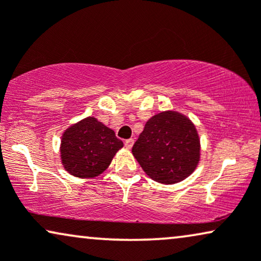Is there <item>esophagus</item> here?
Instances as JSON below:
<instances>
[{
    "label": "esophagus",
    "mask_w": 261,
    "mask_h": 261,
    "mask_svg": "<svg viewBox=\"0 0 261 261\" xmlns=\"http://www.w3.org/2000/svg\"><path fill=\"white\" fill-rule=\"evenodd\" d=\"M133 145H134L133 139H128V140L124 141V146H126L127 148H132L133 147Z\"/></svg>",
    "instance_id": "34e87169"
}]
</instances>
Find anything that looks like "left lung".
I'll use <instances>...</instances> for the list:
<instances>
[{
	"label": "left lung",
	"mask_w": 261,
	"mask_h": 261,
	"mask_svg": "<svg viewBox=\"0 0 261 261\" xmlns=\"http://www.w3.org/2000/svg\"><path fill=\"white\" fill-rule=\"evenodd\" d=\"M132 153L148 177L174 185L193 174L200 161V139L186 115L174 110L155 114L145 124Z\"/></svg>",
	"instance_id": "left-lung-1"
}]
</instances>
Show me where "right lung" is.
Wrapping results in <instances>:
<instances>
[{
	"mask_svg": "<svg viewBox=\"0 0 261 261\" xmlns=\"http://www.w3.org/2000/svg\"><path fill=\"white\" fill-rule=\"evenodd\" d=\"M123 143L115 132L89 116L72 124L61 138V162L64 170L80 178H93L109 167Z\"/></svg>",
	"mask_w": 261,
	"mask_h": 261,
	"instance_id": "add662e5",
	"label": "right lung"
}]
</instances>
